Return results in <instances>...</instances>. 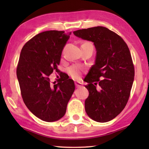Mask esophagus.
Listing matches in <instances>:
<instances>
[{
    "instance_id": "34e87169",
    "label": "esophagus",
    "mask_w": 149,
    "mask_h": 149,
    "mask_svg": "<svg viewBox=\"0 0 149 149\" xmlns=\"http://www.w3.org/2000/svg\"><path fill=\"white\" fill-rule=\"evenodd\" d=\"M75 85L76 87H81L82 84L81 82H75Z\"/></svg>"
}]
</instances>
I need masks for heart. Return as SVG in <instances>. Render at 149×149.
<instances>
[{"label":"heart","instance_id":"1","mask_svg":"<svg viewBox=\"0 0 149 149\" xmlns=\"http://www.w3.org/2000/svg\"><path fill=\"white\" fill-rule=\"evenodd\" d=\"M83 45H92V44L89 42H85ZM83 70H84V68L82 66H81L79 65H74L69 68L68 70V74L72 78H74L75 79H77L79 77L81 74V72H83Z\"/></svg>","mask_w":149,"mask_h":149}]
</instances>
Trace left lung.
Returning <instances> with one entry per match:
<instances>
[{"instance_id": "1", "label": "left lung", "mask_w": 149, "mask_h": 149, "mask_svg": "<svg viewBox=\"0 0 149 149\" xmlns=\"http://www.w3.org/2000/svg\"><path fill=\"white\" fill-rule=\"evenodd\" d=\"M74 34L93 42L97 50L95 64L85 78L89 93L85 101L86 113L98 122L112 120L125 108L134 80L129 48L122 37L104 27L79 29Z\"/></svg>"}]
</instances>
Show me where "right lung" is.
Here are the masks:
<instances>
[{
  "instance_id": "obj_1",
  "label": "right lung",
  "mask_w": 149,
  "mask_h": 149,
  "mask_svg": "<svg viewBox=\"0 0 149 149\" xmlns=\"http://www.w3.org/2000/svg\"><path fill=\"white\" fill-rule=\"evenodd\" d=\"M63 31L50 30L35 35L24 45L16 74L22 99L35 116L45 122L60 120L66 112L68 102L75 90L74 81L60 76L54 86L49 76L58 72L62 50L70 38Z\"/></svg>"
}]
</instances>
